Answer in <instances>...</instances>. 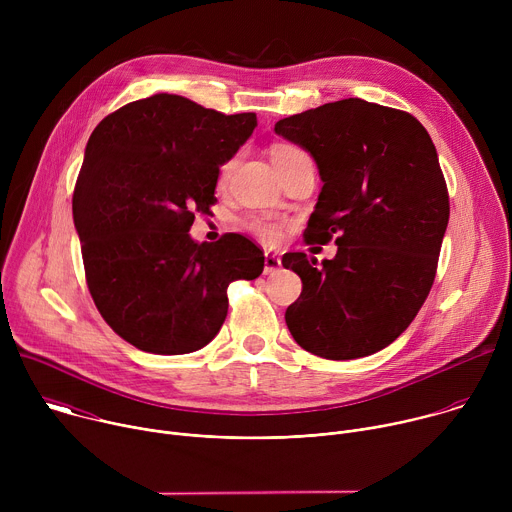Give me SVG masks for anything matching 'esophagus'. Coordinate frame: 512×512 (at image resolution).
Returning <instances> with one entry per match:
<instances>
[{"mask_svg":"<svg viewBox=\"0 0 512 512\" xmlns=\"http://www.w3.org/2000/svg\"><path fill=\"white\" fill-rule=\"evenodd\" d=\"M279 267H281V259H279L275 253L267 251V253H265V269H263V273H265V275L275 273Z\"/></svg>","mask_w":512,"mask_h":512,"instance_id":"1","label":"esophagus"}]
</instances>
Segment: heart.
Wrapping results in <instances>:
<instances>
[{"label": "heart", "instance_id": "heart-1", "mask_svg": "<svg viewBox=\"0 0 512 512\" xmlns=\"http://www.w3.org/2000/svg\"><path fill=\"white\" fill-rule=\"evenodd\" d=\"M300 150L298 148H294V145H275V148L271 150V160L273 162H279V160H283V158H287V156H294V154H298ZM249 229L253 231V233H257L263 241H267V243H275L279 237H281V231H279V227L275 225V223H271V221H265V218H253V221L249 223Z\"/></svg>", "mask_w": 512, "mask_h": 512}]
</instances>
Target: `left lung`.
Segmentation results:
<instances>
[{
    "mask_svg": "<svg viewBox=\"0 0 512 512\" xmlns=\"http://www.w3.org/2000/svg\"><path fill=\"white\" fill-rule=\"evenodd\" d=\"M275 133L306 150L324 182L306 243L338 245L322 265L283 255L302 279L285 324L316 356L375 354L407 330L433 285L450 218L435 145L413 115L358 97L285 117Z\"/></svg>",
    "mask_w": 512,
    "mask_h": 512,
    "instance_id": "left-lung-1",
    "label": "left lung"
}]
</instances>
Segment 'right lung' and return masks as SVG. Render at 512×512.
<instances>
[{"mask_svg": "<svg viewBox=\"0 0 512 512\" xmlns=\"http://www.w3.org/2000/svg\"><path fill=\"white\" fill-rule=\"evenodd\" d=\"M257 125L158 93L107 115L91 133L72 194L87 285L105 322L152 354H188L221 330L237 279L261 275L263 251L243 235L190 237L216 202L218 168Z\"/></svg>", "mask_w": 512, "mask_h": 512, "instance_id": "add662e5", "label": "right lung"}]
</instances>
